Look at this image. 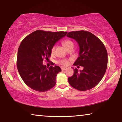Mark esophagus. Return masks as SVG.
<instances>
[{"label":"esophagus","instance_id":"obj_1","mask_svg":"<svg viewBox=\"0 0 122 122\" xmlns=\"http://www.w3.org/2000/svg\"><path fill=\"white\" fill-rule=\"evenodd\" d=\"M61 69H62V71H65V70H66V69H67V68H66V67H62V68H61Z\"/></svg>","mask_w":122,"mask_h":122}]
</instances>
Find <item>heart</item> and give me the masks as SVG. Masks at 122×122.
<instances>
[{"instance_id":"1","label":"heart","mask_w":122,"mask_h":122,"mask_svg":"<svg viewBox=\"0 0 122 122\" xmlns=\"http://www.w3.org/2000/svg\"><path fill=\"white\" fill-rule=\"evenodd\" d=\"M62 44L63 45V46H65V48L67 49H68L69 48H71V47H73L74 46V43L73 42V41L70 40H64L62 42ZM55 47L53 46L52 48L51 49V54H53L54 53L55 51ZM60 63L62 65H67L68 63V62L66 60H62L60 61Z\"/></svg>"}]
</instances>
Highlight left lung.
I'll list each match as a JSON object with an SVG mask.
<instances>
[{"label":"left lung","mask_w":122,"mask_h":122,"mask_svg":"<svg viewBox=\"0 0 122 122\" xmlns=\"http://www.w3.org/2000/svg\"><path fill=\"white\" fill-rule=\"evenodd\" d=\"M67 36L75 40L79 46V55L74 65L83 67L82 71L74 69L73 75L68 78L69 83L80 91L91 89L99 83L106 71L108 53L106 47L97 37L86 30L69 32Z\"/></svg>","instance_id":"8db88e82"}]
</instances>
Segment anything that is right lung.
<instances>
[{
  "mask_svg": "<svg viewBox=\"0 0 122 122\" xmlns=\"http://www.w3.org/2000/svg\"><path fill=\"white\" fill-rule=\"evenodd\" d=\"M67 33L37 30L22 41L18 51L16 66L21 78L29 87L44 92L55 85L57 74L61 71L60 67L55 66L47 69L43 61L49 58L51 48Z\"/></svg>",
  "mask_w": 122,
  "mask_h": 122,
  "instance_id": "obj_1",
  "label": "right lung"
}]
</instances>
